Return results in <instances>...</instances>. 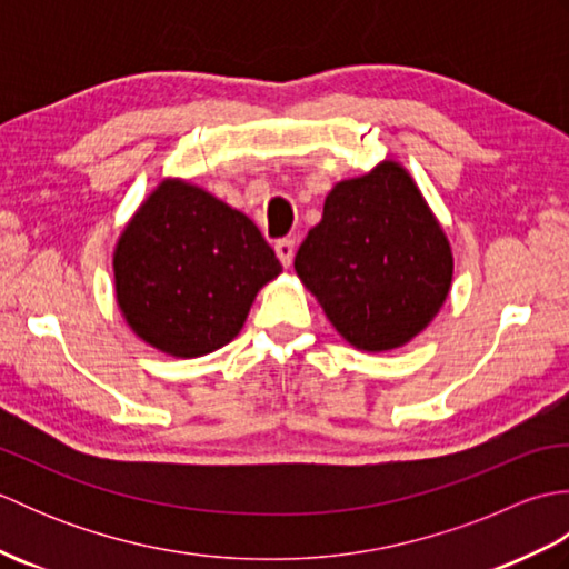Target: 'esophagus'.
<instances>
[{
  "mask_svg": "<svg viewBox=\"0 0 569 569\" xmlns=\"http://www.w3.org/2000/svg\"><path fill=\"white\" fill-rule=\"evenodd\" d=\"M276 257L281 259L283 266H291L296 257V241L293 239H278L276 241Z\"/></svg>",
  "mask_w": 569,
  "mask_h": 569,
  "instance_id": "obj_1",
  "label": "esophagus"
}]
</instances>
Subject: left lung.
<instances>
[{
	"mask_svg": "<svg viewBox=\"0 0 569 569\" xmlns=\"http://www.w3.org/2000/svg\"><path fill=\"white\" fill-rule=\"evenodd\" d=\"M296 273L349 345L401 347L438 316L452 283V251L401 166L342 180L296 253Z\"/></svg>",
	"mask_w": 569,
	"mask_h": 569,
	"instance_id": "8db88e82",
	"label": "left lung"
}]
</instances>
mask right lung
I'll return each instance as SVG.
<instances>
[{"instance_id": "right-lung-1", "label": "right lung", "mask_w": 569, "mask_h": 569, "mask_svg": "<svg viewBox=\"0 0 569 569\" xmlns=\"http://www.w3.org/2000/svg\"><path fill=\"white\" fill-rule=\"evenodd\" d=\"M281 261L244 212L183 180L141 204L114 251L117 303L143 342L202 357L239 335Z\"/></svg>"}]
</instances>
